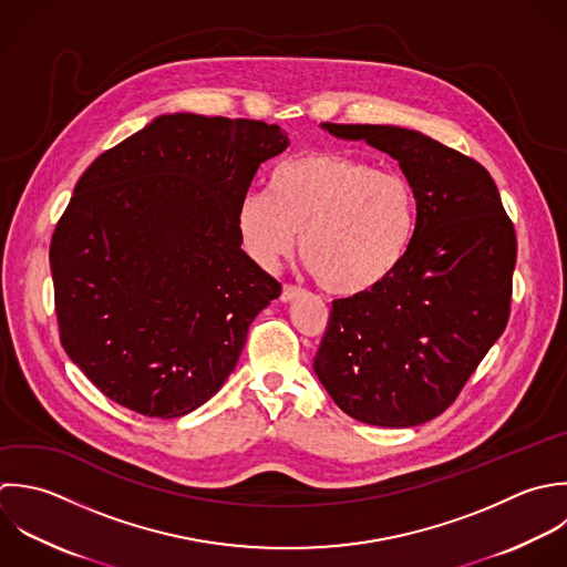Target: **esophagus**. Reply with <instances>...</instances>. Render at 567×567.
Segmentation results:
<instances>
[{"label":"esophagus","mask_w":567,"mask_h":567,"mask_svg":"<svg viewBox=\"0 0 567 567\" xmlns=\"http://www.w3.org/2000/svg\"><path fill=\"white\" fill-rule=\"evenodd\" d=\"M300 296H302V289H300V287L287 285V287L282 289V293H280V300H282V302H291V300H296V298H300Z\"/></svg>","instance_id":"esophagus-1"}]
</instances>
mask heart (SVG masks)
<instances>
[{
    "label": "heart",
    "mask_w": 567,
    "mask_h": 567,
    "mask_svg": "<svg viewBox=\"0 0 567 567\" xmlns=\"http://www.w3.org/2000/svg\"><path fill=\"white\" fill-rule=\"evenodd\" d=\"M236 227L249 256L278 267L300 236L316 282L336 296L378 289L406 258L417 198L406 176L340 152H311L274 167L267 192L243 194Z\"/></svg>",
    "instance_id": "b5f03b06"
}]
</instances>
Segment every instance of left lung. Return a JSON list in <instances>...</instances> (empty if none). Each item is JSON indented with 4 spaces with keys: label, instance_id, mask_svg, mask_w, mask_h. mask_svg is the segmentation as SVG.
I'll return each instance as SVG.
<instances>
[{
    "label": "left lung",
    "instance_id": "obj_1",
    "mask_svg": "<svg viewBox=\"0 0 567 567\" xmlns=\"http://www.w3.org/2000/svg\"><path fill=\"white\" fill-rule=\"evenodd\" d=\"M322 127L393 156L417 198V229L378 289L333 300L313 371L353 420L409 429L442 415L511 316L517 236L484 165L398 125Z\"/></svg>",
    "mask_w": 567,
    "mask_h": 567
}]
</instances>
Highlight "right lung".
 Here are the masks:
<instances>
[{
	"instance_id": "obj_1",
	"label": "right lung",
	"mask_w": 567,
	"mask_h": 567,
	"mask_svg": "<svg viewBox=\"0 0 567 567\" xmlns=\"http://www.w3.org/2000/svg\"><path fill=\"white\" fill-rule=\"evenodd\" d=\"M289 145L251 118L161 114L79 178L50 243L61 347L112 402L196 411L282 287L243 249L236 209Z\"/></svg>"
}]
</instances>
